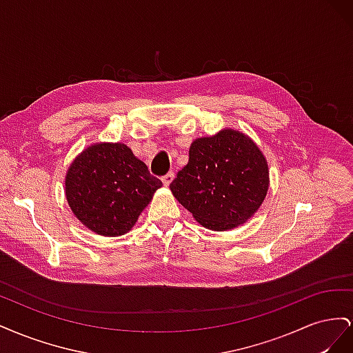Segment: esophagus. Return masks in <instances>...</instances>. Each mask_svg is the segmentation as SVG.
Here are the masks:
<instances>
[{
	"mask_svg": "<svg viewBox=\"0 0 353 353\" xmlns=\"http://www.w3.org/2000/svg\"><path fill=\"white\" fill-rule=\"evenodd\" d=\"M172 179H174V174L169 172V174H166V175L162 176V183H163L165 187H168L170 183H172Z\"/></svg>",
	"mask_w": 353,
	"mask_h": 353,
	"instance_id": "34e87169",
	"label": "esophagus"
}]
</instances>
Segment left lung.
Masks as SVG:
<instances>
[{
    "label": "left lung",
    "mask_w": 353,
    "mask_h": 353,
    "mask_svg": "<svg viewBox=\"0 0 353 353\" xmlns=\"http://www.w3.org/2000/svg\"><path fill=\"white\" fill-rule=\"evenodd\" d=\"M169 187L200 225L227 231L261 208L270 187V169L252 138L222 130L191 143L188 163Z\"/></svg>",
    "instance_id": "8db88e82"
}]
</instances>
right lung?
Returning a JSON list of instances; mask_svg holds the SVG:
<instances>
[{
  "label": "right lung",
  "instance_id": "1",
  "mask_svg": "<svg viewBox=\"0 0 353 353\" xmlns=\"http://www.w3.org/2000/svg\"><path fill=\"white\" fill-rule=\"evenodd\" d=\"M65 184L73 215L92 232L117 237L135 225L162 181L128 145L97 143L73 160Z\"/></svg>",
  "mask_w": 353,
  "mask_h": 353
}]
</instances>
